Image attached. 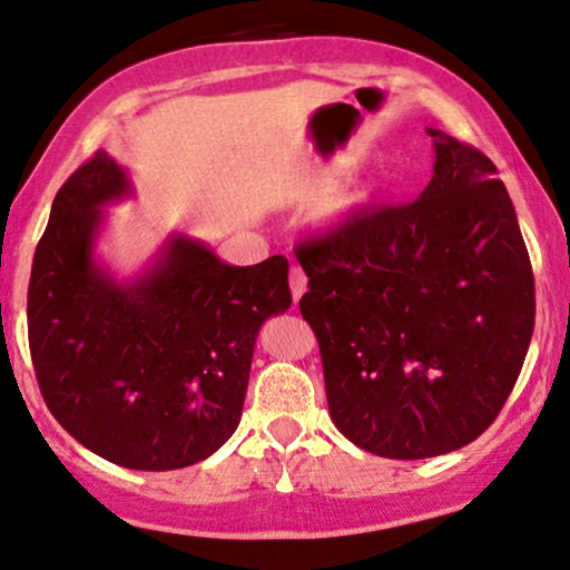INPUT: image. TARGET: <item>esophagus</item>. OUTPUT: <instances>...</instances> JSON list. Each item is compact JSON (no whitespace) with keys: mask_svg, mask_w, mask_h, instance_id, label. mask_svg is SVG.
<instances>
[{"mask_svg":"<svg viewBox=\"0 0 570 570\" xmlns=\"http://www.w3.org/2000/svg\"><path fill=\"white\" fill-rule=\"evenodd\" d=\"M291 293H293V302H298V298L307 293V274L302 272V266H291Z\"/></svg>","mask_w":570,"mask_h":570,"instance_id":"esophagus-1","label":"esophagus"}]
</instances>
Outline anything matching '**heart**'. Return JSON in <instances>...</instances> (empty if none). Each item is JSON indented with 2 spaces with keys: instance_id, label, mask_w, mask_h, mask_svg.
Returning <instances> with one entry per match:
<instances>
[{
  "instance_id": "1",
  "label": "heart",
  "mask_w": 570,
  "mask_h": 570,
  "mask_svg": "<svg viewBox=\"0 0 570 570\" xmlns=\"http://www.w3.org/2000/svg\"><path fill=\"white\" fill-rule=\"evenodd\" d=\"M389 193H391L389 176L370 181V185L358 187L356 193H351V195H345L342 200H336L332 209H328V223H345V219L358 217L361 212L372 209V206H375L377 200H383Z\"/></svg>"
}]
</instances>
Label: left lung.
<instances>
[{
  "label": "left lung",
  "mask_w": 570,
  "mask_h": 570,
  "mask_svg": "<svg viewBox=\"0 0 570 570\" xmlns=\"http://www.w3.org/2000/svg\"><path fill=\"white\" fill-rule=\"evenodd\" d=\"M424 193L298 247V309L321 347L334 426L389 459L473 443L505 405L535 283L498 168L443 130Z\"/></svg>",
  "instance_id": "8db88e82"
}]
</instances>
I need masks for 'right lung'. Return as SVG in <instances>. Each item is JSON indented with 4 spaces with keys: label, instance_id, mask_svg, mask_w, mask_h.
I'll use <instances>...</instances> for the list:
<instances>
[{
    "label": "right lung",
    "instance_id": "add662e5",
    "mask_svg": "<svg viewBox=\"0 0 570 570\" xmlns=\"http://www.w3.org/2000/svg\"><path fill=\"white\" fill-rule=\"evenodd\" d=\"M136 193L97 151L57 193L29 277V351L53 419L83 449L130 470L212 456L242 421L255 336L291 307L287 261L234 266L168 234L119 277L97 253L108 206Z\"/></svg>",
    "mask_w": 570,
    "mask_h": 570
}]
</instances>
